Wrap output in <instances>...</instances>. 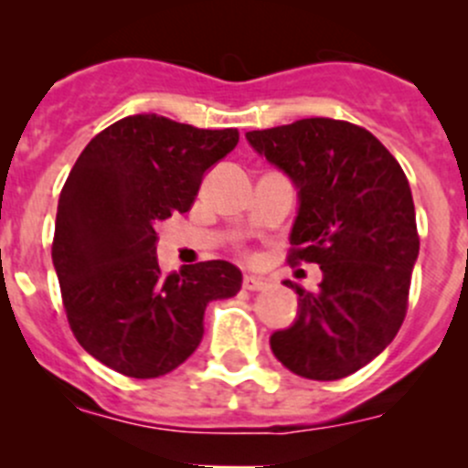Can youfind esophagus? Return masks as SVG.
Listing matches in <instances>:
<instances>
[{
  "instance_id": "obj_1",
  "label": "esophagus",
  "mask_w": 468,
  "mask_h": 468,
  "mask_svg": "<svg viewBox=\"0 0 468 468\" xmlns=\"http://www.w3.org/2000/svg\"><path fill=\"white\" fill-rule=\"evenodd\" d=\"M242 287L247 292H262L264 287H267V282H264L262 278H256V276H244Z\"/></svg>"
}]
</instances>
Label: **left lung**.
Masks as SVG:
<instances>
[{
  "label": "left lung",
  "instance_id": "8db88e82",
  "mask_svg": "<svg viewBox=\"0 0 468 468\" xmlns=\"http://www.w3.org/2000/svg\"><path fill=\"white\" fill-rule=\"evenodd\" d=\"M249 144L299 187L287 262H317V292L269 339L282 367L310 380L356 374L385 351L408 313L419 256L412 192L399 160L351 122L310 117L249 131Z\"/></svg>",
  "mask_w": 468,
  "mask_h": 468
}]
</instances>
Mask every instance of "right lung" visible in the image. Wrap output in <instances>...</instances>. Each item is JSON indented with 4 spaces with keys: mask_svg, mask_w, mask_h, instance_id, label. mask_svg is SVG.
Instances as JSON below:
<instances>
[{
    "mask_svg": "<svg viewBox=\"0 0 468 468\" xmlns=\"http://www.w3.org/2000/svg\"><path fill=\"white\" fill-rule=\"evenodd\" d=\"M238 129H197L131 115L90 140L56 212L51 261L74 337L129 378H158L204 337L206 305L230 299L242 273L226 261L163 273L158 221L195 204L201 178L235 149Z\"/></svg>",
    "mask_w": 468,
    "mask_h": 468,
    "instance_id": "1",
    "label": "right lung"
}]
</instances>
